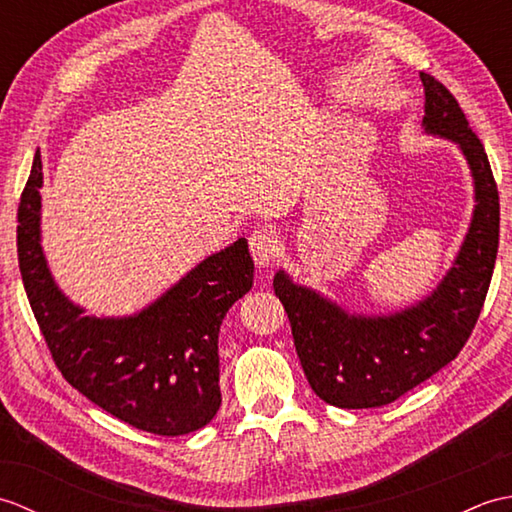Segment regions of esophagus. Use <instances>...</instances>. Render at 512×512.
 <instances>
[{
	"label": "esophagus",
	"instance_id": "1",
	"mask_svg": "<svg viewBox=\"0 0 512 512\" xmlns=\"http://www.w3.org/2000/svg\"><path fill=\"white\" fill-rule=\"evenodd\" d=\"M248 246L257 266H268L275 262L279 242L277 235L273 231H268V228H257V231L248 237Z\"/></svg>",
	"mask_w": 512,
	"mask_h": 512
}]
</instances>
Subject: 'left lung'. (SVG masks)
I'll return each mask as SVG.
<instances>
[{
    "mask_svg": "<svg viewBox=\"0 0 512 512\" xmlns=\"http://www.w3.org/2000/svg\"><path fill=\"white\" fill-rule=\"evenodd\" d=\"M422 125L458 143L475 180V211L453 268L433 295L389 317H354L279 270L275 295L284 303L297 356L310 387L341 409L383 407L449 365L469 341L499 246V193L482 140L455 96L420 72Z\"/></svg>",
    "mask_w": 512,
    "mask_h": 512,
    "instance_id": "8db88e82",
    "label": "left lung"
}]
</instances>
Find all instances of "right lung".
<instances>
[{
  "mask_svg": "<svg viewBox=\"0 0 512 512\" xmlns=\"http://www.w3.org/2000/svg\"><path fill=\"white\" fill-rule=\"evenodd\" d=\"M43 182L37 151L17 209V257L30 308L54 365L114 418L156 436H184L222 405L217 334L253 286L246 239L204 259L136 317H85L61 295L39 244Z\"/></svg>",
  "mask_w": 512,
  "mask_h": 512,
  "instance_id": "add662e5",
  "label": "right lung"
}]
</instances>
